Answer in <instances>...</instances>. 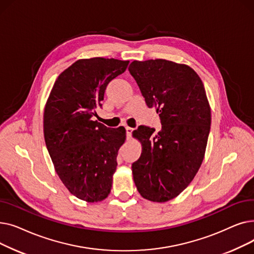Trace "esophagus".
Masks as SVG:
<instances>
[{"instance_id":"1","label":"esophagus","mask_w":254,"mask_h":254,"mask_svg":"<svg viewBox=\"0 0 254 254\" xmlns=\"http://www.w3.org/2000/svg\"><path fill=\"white\" fill-rule=\"evenodd\" d=\"M126 130H127V138L129 139L130 136H131L132 130H134V128H131V127H126Z\"/></svg>"}]
</instances>
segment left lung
Wrapping results in <instances>:
<instances>
[{"label": "left lung", "mask_w": 254, "mask_h": 254, "mask_svg": "<svg viewBox=\"0 0 254 254\" xmlns=\"http://www.w3.org/2000/svg\"><path fill=\"white\" fill-rule=\"evenodd\" d=\"M128 71L162 129L140 126L132 131L142 144L131 165L140 194L151 202L176 197L192 181L204 159L211 109L201 78L190 66L167 60L131 62Z\"/></svg>", "instance_id": "left-lung-1"}]
</instances>
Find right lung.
Segmentation results:
<instances>
[{
  "label": "right lung",
  "mask_w": 254,
  "mask_h": 254,
  "mask_svg": "<svg viewBox=\"0 0 254 254\" xmlns=\"http://www.w3.org/2000/svg\"><path fill=\"white\" fill-rule=\"evenodd\" d=\"M128 61L79 60L60 74L44 109V139L56 172L76 197L88 203L111 191L117 152L126 129L93 122L108 83L123 74Z\"/></svg>",
  "instance_id": "obj_1"
}]
</instances>
